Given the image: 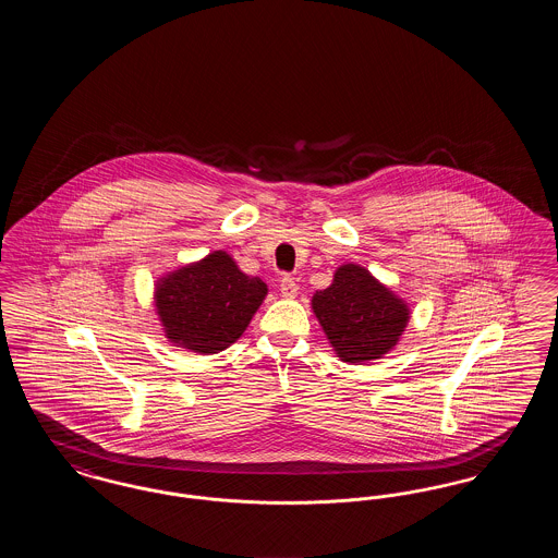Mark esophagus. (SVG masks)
I'll use <instances>...</instances> for the list:
<instances>
[{"mask_svg": "<svg viewBox=\"0 0 558 558\" xmlns=\"http://www.w3.org/2000/svg\"><path fill=\"white\" fill-rule=\"evenodd\" d=\"M280 292H282V296H296V292H299V287H296V282H294V278L291 276H284L282 280H280Z\"/></svg>", "mask_w": 558, "mask_h": 558, "instance_id": "1", "label": "esophagus"}]
</instances>
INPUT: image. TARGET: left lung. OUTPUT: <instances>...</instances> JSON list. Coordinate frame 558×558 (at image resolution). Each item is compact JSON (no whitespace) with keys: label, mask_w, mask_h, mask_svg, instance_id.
<instances>
[{"label":"left lung","mask_w":558,"mask_h":558,"mask_svg":"<svg viewBox=\"0 0 558 558\" xmlns=\"http://www.w3.org/2000/svg\"><path fill=\"white\" fill-rule=\"evenodd\" d=\"M312 310L337 355L349 364L383 357L398 345L410 319L403 299L355 264L335 271L332 284L314 294Z\"/></svg>","instance_id":"obj_1"}]
</instances>
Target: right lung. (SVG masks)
<instances>
[{
	"mask_svg": "<svg viewBox=\"0 0 558 558\" xmlns=\"http://www.w3.org/2000/svg\"><path fill=\"white\" fill-rule=\"evenodd\" d=\"M266 294L262 278L246 276L226 251H215L160 278L155 305L171 343L207 355L239 341Z\"/></svg>",
	"mask_w": 558,
	"mask_h": 558,
	"instance_id": "obj_1",
	"label": "right lung"
}]
</instances>
